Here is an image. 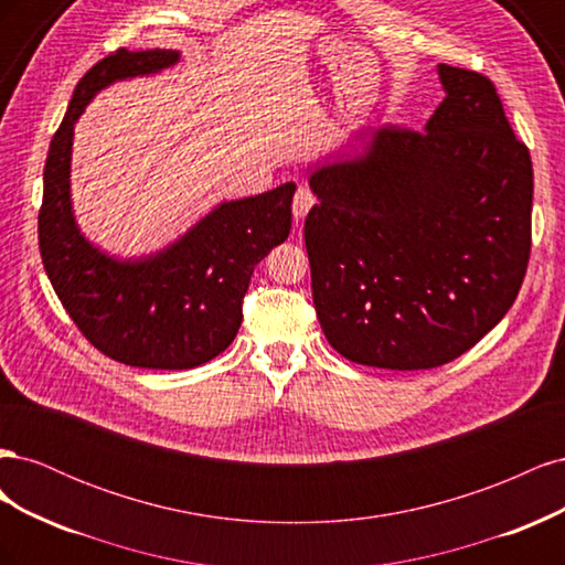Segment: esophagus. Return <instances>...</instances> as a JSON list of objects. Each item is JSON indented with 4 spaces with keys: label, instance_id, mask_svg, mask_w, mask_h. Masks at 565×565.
Segmentation results:
<instances>
[{
    "label": "esophagus",
    "instance_id": "obj_1",
    "mask_svg": "<svg viewBox=\"0 0 565 565\" xmlns=\"http://www.w3.org/2000/svg\"><path fill=\"white\" fill-rule=\"evenodd\" d=\"M316 195L311 193V188L306 185H299L297 193H295V200H292V214H295V221L299 224V221L311 212V207L316 204Z\"/></svg>",
    "mask_w": 565,
    "mask_h": 565
}]
</instances>
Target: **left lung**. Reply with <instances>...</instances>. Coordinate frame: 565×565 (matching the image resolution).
<instances>
[{
	"instance_id": "left-lung-1",
	"label": "left lung",
	"mask_w": 565,
	"mask_h": 565,
	"mask_svg": "<svg viewBox=\"0 0 565 565\" xmlns=\"http://www.w3.org/2000/svg\"><path fill=\"white\" fill-rule=\"evenodd\" d=\"M424 131L374 129L318 167L303 224L320 328L351 363L431 370L514 303L530 259L533 162L494 84L440 63Z\"/></svg>"
}]
</instances>
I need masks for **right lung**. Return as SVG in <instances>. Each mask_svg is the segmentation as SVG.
Masks as SVG:
<instances>
[{
	"label": "right lung",
	"mask_w": 565,
	"mask_h": 565,
	"mask_svg": "<svg viewBox=\"0 0 565 565\" xmlns=\"http://www.w3.org/2000/svg\"><path fill=\"white\" fill-rule=\"evenodd\" d=\"M177 61L169 49H117L89 67L51 139L38 221L44 270L77 330L113 361L148 370H191L231 344L256 264L292 228L297 188L224 202L179 243L139 262H115L84 241L71 204L77 117L110 82Z\"/></svg>",
	"instance_id": "right-lung-1"
}]
</instances>
